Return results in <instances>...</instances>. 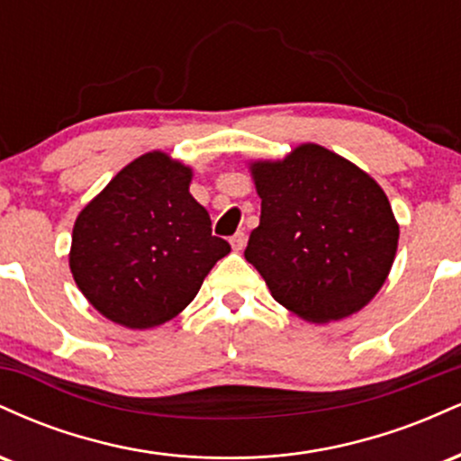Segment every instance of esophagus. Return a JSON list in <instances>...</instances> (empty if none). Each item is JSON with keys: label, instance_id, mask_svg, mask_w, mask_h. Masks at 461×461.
Listing matches in <instances>:
<instances>
[{"label": "esophagus", "instance_id": "1", "mask_svg": "<svg viewBox=\"0 0 461 461\" xmlns=\"http://www.w3.org/2000/svg\"><path fill=\"white\" fill-rule=\"evenodd\" d=\"M231 247H234V251H242V249H245V245H247V236H245V231H236L234 236H231Z\"/></svg>", "mask_w": 461, "mask_h": 461}]
</instances>
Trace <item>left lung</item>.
Returning <instances> with one entry per match:
<instances>
[{
    "instance_id": "obj_1",
    "label": "left lung",
    "mask_w": 461,
    "mask_h": 461,
    "mask_svg": "<svg viewBox=\"0 0 461 461\" xmlns=\"http://www.w3.org/2000/svg\"><path fill=\"white\" fill-rule=\"evenodd\" d=\"M262 199L245 258L273 299L310 322L356 314L393 268L399 223L368 173L305 142L284 160L249 164Z\"/></svg>"
}]
</instances>
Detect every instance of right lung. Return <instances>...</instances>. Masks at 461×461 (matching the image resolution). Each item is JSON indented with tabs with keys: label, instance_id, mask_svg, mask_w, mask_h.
I'll use <instances>...</instances> for the list:
<instances>
[{
	"label": "right lung",
	"instance_id": "right-lung-1",
	"mask_svg": "<svg viewBox=\"0 0 461 461\" xmlns=\"http://www.w3.org/2000/svg\"><path fill=\"white\" fill-rule=\"evenodd\" d=\"M190 179L186 164L149 151L77 214L68 267L88 303L116 325L149 330L171 321L231 251L212 236Z\"/></svg>",
	"mask_w": 461,
	"mask_h": 461
}]
</instances>
